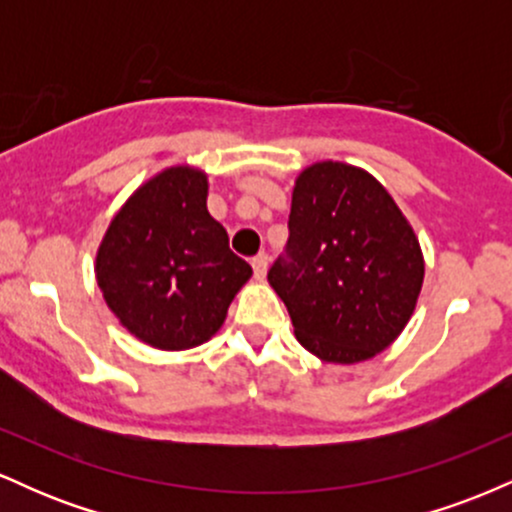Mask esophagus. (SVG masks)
Instances as JSON below:
<instances>
[{
  "label": "esophagus",
  "instance_id": "1",
  "mask_svg": "<svg viewBox=\"0 0 512 512\" xmlns=\"http://www.w3.org/2000/svg\"><path fill=\"white\" fill-rule=\"evenodd\" d=\"M267 262H269V257L264 255V252H257V255L252 257V269H255L257 279H264V272H267Z\"/></svg>",
  "mask_w": 512,
  "mask_h": 512
}]
</instances>
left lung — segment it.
Here are the masks:
<instances>
[{
	"mask_svg": "<svg viewBox=\"0 0 512 512\" xmlns=\"http://www.w3.org/2000/svg\"><path fill=\"white\" fill-rule=\"evenodd\" d=\"M267 279L310 354L356 363L404 330L424 284V257L373 175L325 161L298 175L289 240Z\"/></svg>",
	"mask_w": 512,
	"mask_h": 512,
	"instance_id": "1",
	"label": "left lung"
}]
</instances>
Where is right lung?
Returning a JSON list of instances; mask_svg holds the SVG:
<instances>
[{
	"mask_svg": "<svg viewBox=\"0 0 512 512\" xmlns=\"http://www.w3.org/2000/svg\"><path fill=\"white\" fill-rule=\"evenodd\" d=\"M250 274L207 211V175L185 166L134 192L96 257L108 308L134 337L166 351L207 342Z\"/></svg>",
	"mask_w": 512,
	"mask_h": 512,
	"instance_id": "right-lung-1",
	"label": "right lung"
}]
</instances>
